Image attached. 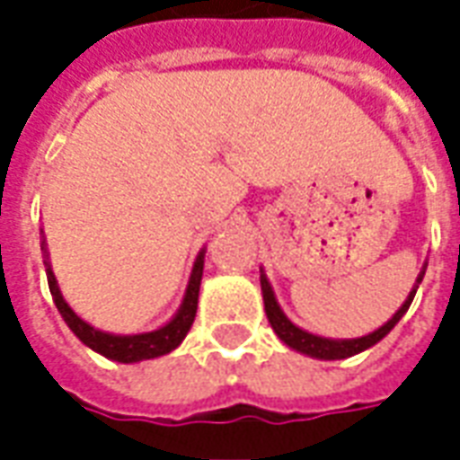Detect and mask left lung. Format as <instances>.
Listing matches in <instances>:
<instances>
[{
	"instance_id": "8db88e82",
	"label": "left lung",
	"mask_w": 460,
	"mask_h": 460,
	"mask_svg": "<svg viewBox=\"0 0 460 460\" xmlns=\"http://www.w3.org/2000/svg\"><path fill=\"white\" fill-rule=\"evenodd\" d=\"M426 273V263L419 270V276H416L414 288L409 290V296L402 303V308L396 310L392 318L386 320L382 328H376L375 332H369V335H362V338H352V340H332V338H320V335H313L308 330L298 328L296 323H290L288 315L280 310L279 300H276V293L270 288L269 279H266V270L261 269V293H263V308H266V318H269L270 328L273 332L279 335L280 342L283 345H288L290 349H296L300 355H308L315 357V359H345V357L359 355V352H365L372 345H376L379 340L386 338L392 328H394L399 320L404 318V313L411 305V300L416 296V288H419V283L424 279Z\"/></svg>"
}]
</instances>
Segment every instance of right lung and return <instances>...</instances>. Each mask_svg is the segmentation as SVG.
<instances>
[{"instance_id": "right-lung-1", "label": "right lung", "mask_w": 460, "mask_h": 460, "mask_svg": "<svg viewBox=\"0 0 460 460\" xmlns=\"http://www.w3.org/2000/svg\"><path fill=\"white\" fill-rule=\"evenodd\" d=\"M41 251H44V263H46V279H49V290L54 296V303L61 318L66 320V325L71 328L75 338L81 340L85 347H91L98 355L108 357L113 362H122V365H132V362H142V359H155L177 349L181 345V340L187 338L194 315H197V303H199V286H201V273H204V253L207 249H201L194 259L191 266L190 280H187V290H184V298L177 313L172 315L162 328L150 330V332H137V335H115V332H103V330L88 325L84 318H78L74 308L64 300V293L58 288V280H56L51 263H49V249H46V239L41 241Z\"/></svg>"}]
</instances>
